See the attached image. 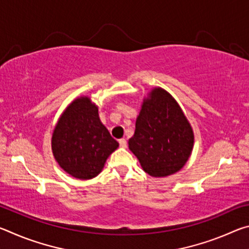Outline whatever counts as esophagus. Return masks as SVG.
I'll return each instance as SVG.
<instances>
[{"instance_id": "1", "label": "esophagus", "mask_w": 249, "mask_h": 249, "mask_svg": "<svg viewBox=\"0 0 249 249\" xmlns=\"http://www.w3.org/2000/svg\"><path fill=\"white\" fill-rule=\"evenodd\" d=\"M119 142H120V146L122 147V148H125V147L127 146V142H126L125 138H121Z\"/></svg>"}]
</instances>
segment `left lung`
<instances>
[{"label": "left lung", "instance_id": "obj_1", "mask_svg": "<svg viewBox=\"0 0 249 249\" xmlns=\"http://www.w3.org/2000/svg\"><path fill=\"white\" fill-rule=\"evenodd\" d=\"M135 127L128 147L142 170L161 178L182 169L191 156L195 134L169 92L156 87L147 93Z\"/></svg>", "mask_w": 249, "mask_h": 249}]
</instances>
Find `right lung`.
Masks as SVG:
<instances>
[{"label": "right lung", "instance_id": "add662e5", "mask_svg": "<svg viewBox=\"0 0 249 249\" xmlns=\"http://www.w3.org/2000/svg\"><path fill=\"white\" fill-rule=\"evenodd\" d=\"M117 147L119 142L100 120L98 105L86 95L66 107L52 136V150L58 165L80 180L98 176Z\"/></svg>", "mask_w": 249, "mask_h": 249}]
</instances>
